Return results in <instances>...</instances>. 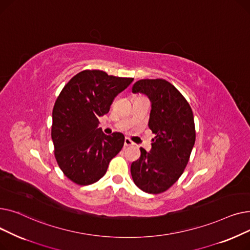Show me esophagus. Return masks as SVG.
<instances>
[{"instance_id":"obj_1","label":"esophagus","mask_w":250,"mask_h":250,"mask_svg":"<svg viewBox=\"0 0 250 250\" xmlns=\"http://www.w3.org/2000/svg\"><path fill=\"white\" fill-rule=\"evenodd\" d=\"M134 143L133 141H130L128 138L125 139V147H128V146H133Z\"/></svg>"}]
</instances>
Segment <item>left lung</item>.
I'll use <instances>...</instances> for the list:
<instances>
[{
  "label": "left lung",
  "instance_id": "8db88e82",
  "mask_svg": "<svg viewBox=\"0 0 250 250\" xmlns=\"http://www.w3.org/2000/svg\"><path fill=\"white\" fill-rule=\"evenodd\" d=\"M133 93L146 94L152 103L149 128L156 135L150 152L141 148L132 163L135 185L148 193H161L172 187L187 167L195 142L190 105L180 92L163 79H143Z\"/></svg>",
  "mask_w": 250,
  "mask_h": 250
}]
</instances>
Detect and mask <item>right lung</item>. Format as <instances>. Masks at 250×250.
<instances>
[{"instance_id":"add662e5","label":"right lung","mask_w":250,"mask_h":250,"mask_svg":"<svg viewBox=\"0 0 250 250\" xmlns=\"http://www.w3.org/2000/svg\"><path fill=\"white\" fill-rule=\"evenodd\" d=\"M134 78L85 70L64 85L52 109L51 139L55 157L63 174L79 186L98 181L110 160L122 150V133L105 135L98 117L106 114L114 97Z\"/></svg>"}]
</instances>
